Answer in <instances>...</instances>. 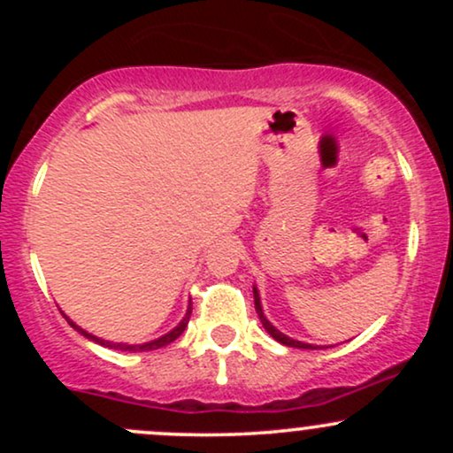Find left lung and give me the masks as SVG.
<instances>
[{"instance_id":"left-lung-1","label":"left lung","mask_w":453,"mask_h":453,"mask_svg":"<svg viewBox=\"0 0 453 453\" xmlns=\"http://www.w3.org/2000/svg\"><path fill=\"white\" fill-rule=\"evenodd\" d=\"M253 300H256V311H257V315H259V321H262V326L266 327V332L270 336H273L274 341H279L280 345H288V347H296V349H321V347H317V345H309V342H303V341H294V339H289V336H285L283 332H279L277 327H274L273 324H270V321L266 319V315H264V311H262V303H259V294H257V289L253 288Z\"/></svg>"}]
</instances>
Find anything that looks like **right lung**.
I'll list each match as a JSON object with an SVG mask.
<instances>
[{
    "instance_id": "1",
    "label": "right lung",
    "mask_w": 453,
    "mask_h": 453,
    "mask_svg": "<svg viewBox=\"0 0 453 453\" xmlns=\"http://www.w3.org/2000/svg\"><path fill=\"white\" fill-rule=\"evenodd\" d=\"M189 317H191V304H189V309H187V313H185V317H183V321H180V324L176 326L174 330H170L168 334L159 336V339H155V341L142 342V345H123V342H111V341L97 339V336H93V334H89V332L82 330V327H78V326L74 324V321L70 319V317H65V319H67V324H70L72 327H74V330L81 332L82 336H87V339H91V341L100 342V345H104V347H111V349H121V351H150V349H159V347L170 345V342L179 339V336L183 334V330L187 327V324H189Z\"/></svg>"
}]
</instances>
